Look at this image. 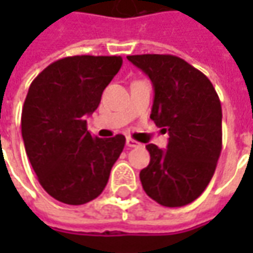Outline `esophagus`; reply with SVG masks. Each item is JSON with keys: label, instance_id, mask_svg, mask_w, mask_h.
Listing matches in <instances>:
<instances>
[{"label": "esophagus", "instance_id": "esophagus-1", "mask_svg": "<svg viewBox=\"0 0 253 253\" xmlns=\"http://www.w3.org/2000/svg\"><path fill=\"white\" fill-rule=\"evenodd\" d=\"M126 146L128 148H139L141 146V143L136 141H133L132 138H126Z\"/></svg>", "mask_w": 253, "mask_h": 253}]
</instances>
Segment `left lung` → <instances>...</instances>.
<instances>
[{"instance_id": "8db88e82", "label": "left lung", "mask_w": 253, "mask_h": 253, "mask_svg": "<svg viewBox=\"0 0 253 253\" xmlns=\"http://www.w3.org/2000/svg\"><path fill=\"white\" fill-rule=\"evenodd\" d=\"M128 60L148 74L155 98L151 118L169 133L168 149L149 143L141 170L145 193L165 207H181L201 196L222 148V110L212 84L173 54H135Z\"/></svg>"}]
</instances>
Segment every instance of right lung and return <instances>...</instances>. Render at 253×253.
<instances>
[{
    "label": "right lung",
    "mask_w": 253,
    "mask_h": 253,
    "mask_svg": "<svg viewBox=\"0 0 253 253\" xmlns=\"http://www.w3.org/2000/svg\"><path fill=\"white\" fill-rule=\"evenodd\" d=\"M121 66V56H69L49 64L29 87L21 117L25 151L41 186L57 201L85 204L108 183L125 136H92L85 115L97 110Z\"/></svg>",
    "instance_id": "1"
}]
</instances>
